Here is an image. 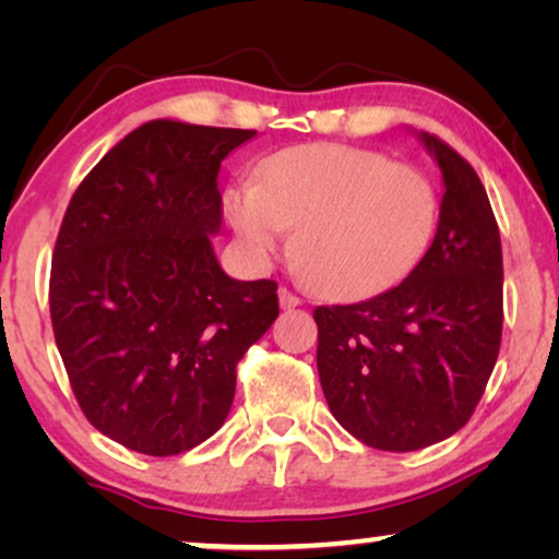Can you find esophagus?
Returning a JSON list of instances; mask_svg holds the SVG:
<instances>
[{"mask_svg":"<svg viewBox=\"0 0 559 559\" xmlns=\"http://www.w3.org/2000/svg\"><path fill=\"white\" fill-rule=\"evenodd\" d=\"M277 295H280V308H282V310H295V308H300V305H302L300 297L289 293L287 287H282Z\"/></svg>","mask_w":559,"mask_h":559,"instance_id":"34e87169","label":"esophagus"}]
</instances>
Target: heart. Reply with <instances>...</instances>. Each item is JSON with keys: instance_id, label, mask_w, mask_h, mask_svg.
<instances>
[{"instance_id": "heart-1", "label": "heart", "mask_w": 559, "mask_h": 559, "mask_svg": "<svg viewBox=\"0 0 559 559\" xmlns=\"http://www.w3.org/2000/svg\"><path fill=\"white\" fill-rule=\"evenodd\" d=\"M224 216L251 266L287 247L320 293L361 300L394 287L423 259L438 195L417 167L373 150L305 144L259 167L257 182L224 190Z\"/></svg>"}]
</instances>
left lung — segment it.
<instances>
[{
	"mask_svg": "<svg viewBox=\"0 0 559 559\" xmlns=\"http://www.w3.org/2000/svg\"><path fill=\"white\" fill-rule=\"evenodd\" d=\"M417 136L445 188L430 249L386 293L312 312L333 417L392 453L435 445L468 423L503 325L501 236L484 182L438 136Z\"/></svg>",
	"mask_w": 559,
	"mask_h": 559,
	"instance_id": "obj_1",
	"label": "left lung"
}]
</instances>
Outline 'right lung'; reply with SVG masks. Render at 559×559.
I'll use <instances>...</instances> for the list:
<instances>
[{"instance_id": "obj_1", "label": "right lung", "mask_w": 559, "mask_h": 559, "mask_svg": "<svg viewBox=\"0 0 559 559\" xmlns=\"http://www.w3.org/2000/svg\"><path fill=\"white\" fill-rule=\"evenodd\" d=\"M251 129L155 119L75 190L50 270L52 333L88 423L178 455L226 423L236 364L280 316L272 280L221 270V163Z\"/></svg>"}]
</instances>
